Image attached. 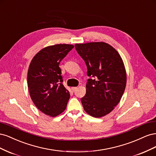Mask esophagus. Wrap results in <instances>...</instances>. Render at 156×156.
<instances>
[{"instance_id": "esophagus-1", "label": "esophagus", "mask_w": 156, "mask_h": 156, "mask_svg": "<svg viewBox=\"0 0 156 156\" xmlns=\"http://www.w3.org/2000/svg\"><path fill=\"white\" fill-rule=\"evenodd\" d=\"M77 87H72V90L73 92H75V90H77Z\"/></svg>"}]
</instances>
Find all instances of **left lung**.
<instances>
[{
  "label": "left lung",
  "mask_w": 156,
  "mask_h": 156,
  "mask_svg": "<svg viewBox=\"0 0 156 156\" xmlns=\"http://www.w3.org/2000/svg\"><path fill=\"white\" fill-rule=\"evenodd\" d=\"M87 67L86 95L81 98L84 111L95 118L110 113L124 92L126 72L120 55L105 42L75 45Z\"/></svg>",
  "instance_id": "obj_1"
}]
</instances>
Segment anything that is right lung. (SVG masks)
<instances>
[{
    "mask_svg": "<svg viewBox=\"0 0 156 156\" xmlns=\"http://www.w3.org/2000/svg\"><path fill=\"white\" fill-rule=\"evenodd\" d=\"M73 45L46 47L32 58L27 74L30 96L36 107L44 114L55 117L66 108L69 92L64 87L59 64Z\"/></svg>",
    "mask_w": 156,
    "mask_h": 156,
    "instance_id": "add662e5",
    "label": "right lung"
}]
</instances>
